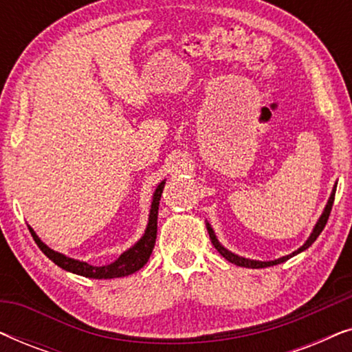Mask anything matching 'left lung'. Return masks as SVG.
I'll return each mask as SVG.
<instances>
[{
    "label": "left lung",
    "instance_id": "8db88e82",
    "mask_svg": "<svg viewBox=\"0 0 352 352\" xmlns=\"http://www.w3.org/2000/svg\"><path fill=\"white\" fill-rule=\"evenodd\" d=\"M335 192H336V186L333 187V190H331V195L329 201H327V206L324 210V213H322V216L319 218V221H317L316 228L314 230H312V234L309 235V239L306 240V243L302 245V247H300L296 250V252H293L292 254H287V256H282L278 259H274V261H256V259H248V258H242L239 256V254H234L232 252H229V250H226L223 245H221L218 242V239H216V235L213 232V229H211V226L206 223V229H208V234H210V239H211V243L214 245V248L218 250V252L223 254V256L228 259L229 263L232 264H237V266H242V267H252V269H259V267H269V266H276V264H280V263H285L287 259H290L292 256H295V254L305 252V250H307L311 247L312 243L316 242V239L319 237L322 230H324L327 221H329V216H330V211H331V206H333V200H335Z\"/></svg>",
    "mask_w": 352,
    "mask_h": 352
}]
</instances>
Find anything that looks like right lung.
Here are the masks:
<instances>
[{"label": "right lung", "instance_id": "right-lung-1", "mask_svg": "<svg viewBox=\"0 0 352 352\" xmlns=\"http://www.w3.org/2000/svg\"><path fill=\"white\" fill-rule=\"evenodd\" d=\"M163 186H165V181H162L155 189V192H153L151 214H148V224L141 240H139L134 247L120 254L118 259H115L113 263L107 264V266H91V264L85 261H78V259L69 258L65 256V254L57 253L41 242L40 237H38L35 230H33L30 226H28V229H30L32 237L35 240L38 247H40L41 252L45 253L52 263H56L57 266L65 269V271L78 274V276H83V277H89V278H115V277L131 276V274L139 271V269L148 261V258H151L152 254V250L155 247L157 216H158V205H160Z\"/></svg>", "mask_w": 352, "mask_h": 352}]
</instances>
